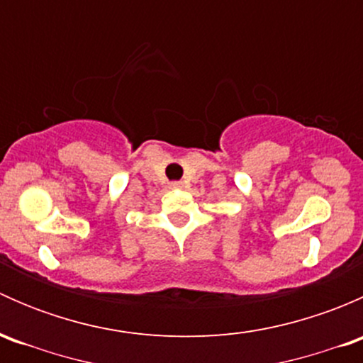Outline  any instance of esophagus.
I'll use <instances>...</instances> for the list:
<instances>
[{"label": "esophagus", "mask_w": 363, "mask_h": 363, "mask_svg": "<svg viewBox=\"0 0 363 363\" xmlns=\"http://www.w3.org/2000/svg\"><path fill=\"white\" fill-rule=\"evenodd\" d=\"M184 188V182L177 181V182H170V189H182Z\"/></svg>", "instance_id": "34e87169"}]
</instances>
